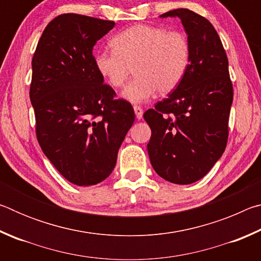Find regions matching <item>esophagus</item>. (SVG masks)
I'll return each mask as SVG.
<instances>
[{
	"instance_id": "esophagus-1",
	"label": "esophagus",
	"mask_w": 261,
	"mask_h": 261,
	"mask_svg": "<svg viewBox=\"0 0 261 261\" xmlns=\"http://www.w3.org/2000/svg\"><path fill=\"white\" fill-rule=\"evenodd\" d=\"M134 110H135L136 117L138 118V120H140V118L143 117V109H141V107H139V106H135Z\"/></svg>"
}]
</instances>
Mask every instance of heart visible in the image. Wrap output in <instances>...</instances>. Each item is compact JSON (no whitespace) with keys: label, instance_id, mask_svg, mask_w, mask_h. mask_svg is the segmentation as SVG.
Wrapping results in <instances>:
<instances>
[{"label":"heart","instance_id":"b5f03b06","mask_svg":"<svg viewBox=\"0 0 261 261\" xmlns=\"http://www.w3.org/2000/svg\"><path fill=\"white\" fill-rule=\"evenodd\" d=\"M112 45L114 50L94 55L95 69L109 86L118 88L134 68L136 78L122 92L132 103L145 102L156 91L161 94L173 92L190 67L191 46L187 35L178 31L139 24L115 35Z\"/></svg>","mask_w":261,"mask_h":261}]
</instances>
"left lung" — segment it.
<instances>
[{"label":"left lung","mask_w":261,"mask_h":261,"mask_svg":"<svg viewBox=\"0 0 261 261\" xmlns=\"http://www.w3.org/2000/svg\"><path fill=\"white\" fill-rule=\"evenodd\" d=\"M178 17L191 46L182 83L144 114L152 130L147 144L153 169L175 184H191L208 173L226 149L232 84L228 57L214 26L189 9L160 16Z\"/></svg>","instance_id":"obj_1"}]
</instances>
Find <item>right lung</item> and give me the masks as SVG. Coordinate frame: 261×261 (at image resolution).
Here are the masks:
<instances>
[{
    "mask_svg": "<svg viewBox=\"0 0 261 261\" xmlns=\"http://www.w3.org/2000/svg\"><path fill=\"white\" fill-rule=\"evenodd\" d=\"M112 20L64 14L46 26L32 60L30 99L42 152L79 187L102 182L135 122L132 106L96 71L93 47Z\"/></svg>",
    "mask_w": 261,
    "mask_h": 261,
    "instance_id": "1",
    "label": "right lung"
}]
</instances>
